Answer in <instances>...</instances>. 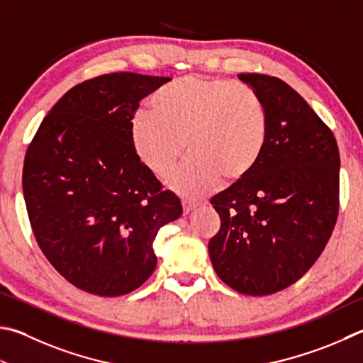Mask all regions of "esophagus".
Listing matches in <instances>:
<instances>
[{"instance_id":"esophagus-1","label":"esophagus","mask_w":363,"mask_h":363,"mask_svg":"<svg viewBox=\"0 0 363 363\" xmlns=\"http://www.w3.org/2000/svg\"><path fill=\"white\" fill-rule=\"evenodd\" d=\"M200 203L199 201H194V200H182V209H184V214H189L190 211H194L195 208H199Z\"/></svg>"}]
</instances>
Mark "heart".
<instances>
[{"label":"heart","mask_w":363,"mask_h":363,"mask_svg":"<svg viewBox=\"0 0 363 363\" xmlns=\"http://www.w3.org/2000/svg\"><path fill=\"white\" fill-rule=\"evenodd\" d=\"M150 113L131 118L130 141L157 177L171 173L187 150L192 157L169 177V187L199 196L220 182L254 173L269 138V113L254 89L228 79L182 76L150 96Z\"/></svg>","instance_id":"heart-1"}]
</instances>
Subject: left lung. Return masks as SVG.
Here are the masks:
<instances>
[{
    "label": "left lung",
    "mask_w": 363,
    "mask_h": 363,
    "mask_svg": "<svg viewBox=\"0 0 363 363\" xmlns=\"http://www.w3.org/2000/svg\"><path fill=\"white\" fill-rule=\"evenodd\" d=\"M265 101L269 138L254 173L214 195L220 228L209 240L219 278L245 295L298 281L330 240L340 209V152L332 130L284 81L238 74Z\"/></svg>",
    "instance_id": "obj_1"
}]
</instances>
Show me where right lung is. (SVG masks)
Listing matches in <instances>:
<instances>
[{
	"mask_svg": "<svg viewBox=\"0 0 363 363\" xmlns=\"http://www.w3.org/2000/svg\"><path fill=\"white\" fill-rule=\"evenodd\" d=\"M168 81L111 72L77 84L26 149L22 187L33 235L81 291L118 296L144 284L157 265V233L182 214L130 141L140 101Z\"/></svg>",
	"mask_w": 363,
	"mask_h": 363,
	"instance_id": "right-lung-1",
	"label": "right lung"
}]
</instances>
